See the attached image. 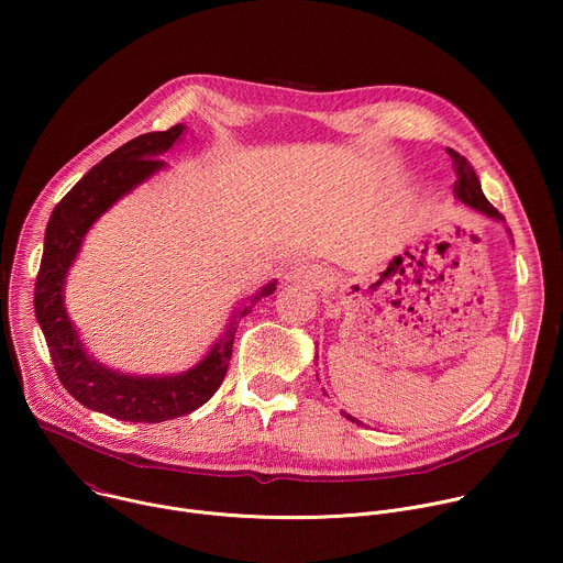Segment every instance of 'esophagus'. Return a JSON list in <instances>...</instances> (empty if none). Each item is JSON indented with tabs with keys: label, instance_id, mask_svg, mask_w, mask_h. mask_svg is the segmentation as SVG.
<instances>
[{
	"label": "esophagus",
	"instance_id": "obj_1",
	"mask_svg": "<svg viewBox=\"0 0 563 563\" xmlns=\"http://www.w3.org/2000/svg\"><path fill=\"white\" fill-rule=\"evenodd\" d=\"M285 280L287 283H302V285H309V287H328L332 285L334 276L330 269L325 267H318V265H298V267H291L287 274H285Z\"/></svg>",
	"mask_w": 563,
	"mask_h": 563
}]
</instances>
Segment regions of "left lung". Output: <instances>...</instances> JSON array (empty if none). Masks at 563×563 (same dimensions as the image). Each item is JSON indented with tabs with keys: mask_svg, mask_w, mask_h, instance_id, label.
Listing matches in <instances>:
<instances>
[{
	"mask_svg": "<svg viewBox=\"0 0 563 563\" xmlns=\"http://www.w3.org/2000/svg\"><path fill=\"white\" fill-rule=\"evenodd\" d=\"M448 153H450V157H452L454 174H456V183H454V196H456V200H461L463 205H467L470 209H474V211H478V213H484L486 218H493V220H497V222H504V216L488 202V198L484 196V191H481V183H478V178H476V174H474V169H472V165L467 163V159H465L463 155H459L454 148H448ZM343 417L350 419L352 423H358V426H361V421L354 419L352 415L343 412Z\"/></svg>",
	"mask_w": 563,
	"mask_h": 563,
	"instance_id": "obj_1",
	"label": "left lung"
}]
</instances>
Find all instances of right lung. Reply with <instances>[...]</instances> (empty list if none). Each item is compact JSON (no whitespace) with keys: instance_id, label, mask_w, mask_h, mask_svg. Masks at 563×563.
<instances>
[{"instance_id":"right-lung-1","label":"right lung","mask_w":563,"mask_h":563,"mask_svg":"<svg viewBox=\"0 0 563 563\" xmlns=\"http://www.w3.org/2000/svg\"><path fill=\"white\" fill-rule=\"evenodd\" d=\"M185 131V124H176L169 131L137 135L115 148L57 202L46 224L44 254L35 285V316L57 378L85 408L120 421L159 423L191 415L205 406L227 374L238 320L276 289V280H272L250 296L243 307L233 311L227 330L205 358L180 374H124L102 365L79 341V332L68 318L64 302L68 269L98 218L151 176L163 172L167 163L159 159V155L167 153Z\"/></svg>"}]
</instances>
